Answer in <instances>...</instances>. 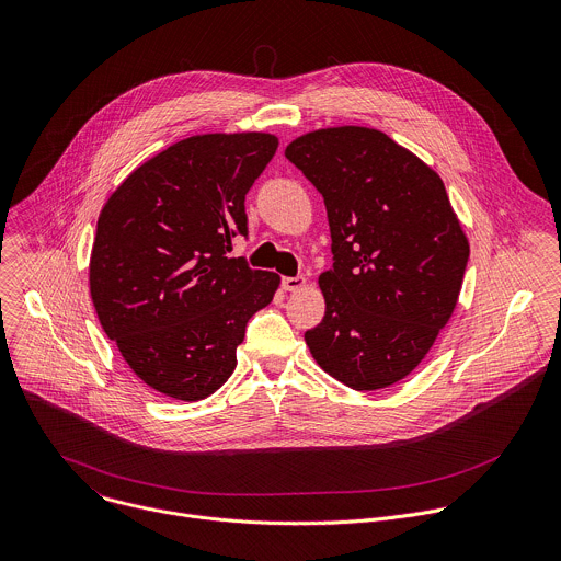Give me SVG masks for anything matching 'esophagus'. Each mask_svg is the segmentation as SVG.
Here are the masks:
<instances>
[{
  "instance_id": "esophagus-1",
  "label": "esophagus",
  "mask_w": 561,
  "mask_h": 561,
  "mask_svg": "<svg viewBox=\"0 0 561 561\" xmlns=\"http://www.w3.org/2000/svg\"><path fill=\"white\" fill-rule=\"evenodd\" d=\"M282 286H284V290L295 293V290H299V288L306 286V277H284V279H282Z\"/></svg>"
}]
</instances>
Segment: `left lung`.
Here are the masks:
<instances>
[{
  "label": "left lung",
  "instance_id": "8db88e82",
  "mask_svg": "<svg viewBox=\"0 0 561 561\" xmlns=\"http://www.w3.org/2000/svg\"><path fill=\"white\" fill-rule=\"evenodd\" d=\"M284 153L323 196L332 238L310 354L352 390L390 388L427 356L460 297L469 240L443 178L360 125L301 134Z\"/></svg>",
  "mask_w": 561,
  "mask_h": 561
}]
</instances>
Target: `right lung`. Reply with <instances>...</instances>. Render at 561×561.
Returning <instances> with one entry per match:
<instances>
[{"label": "right lung", "mask_w": 561, "mask_h": 561, "mask_svg": "<svg viewBox=\"0 0 561 561\" xmlns=\"http://www.w3.org/2000/svg\"><path fill=\"white\" fill-rule=\"evenodd\" d=\"M275 134H198L136 167L107 198L90 255V295L134 375L175 401L211 397L238 365L247 321L279 275L229 257L247 236L244 198Z\"/></svg>", "instance_id": "1"}]
</instances>
